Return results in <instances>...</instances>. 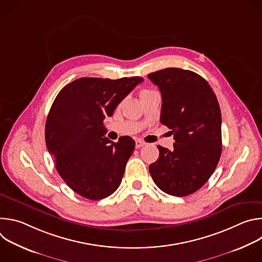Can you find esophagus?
I'll use <instances>...</instances> for the list:
<instances>
[{
	"instance_id": "esophagus-1",
	"label": "esophagus",
	"mask_w": 262,
	"mask_h": 262,
	"mask_svg": "<svg viewBox=\"0 0 262 262\" xmlns=\"http://www.w3.org/2000/svg\"><path fill=\"white\" fill-rule=\"evenodd\" d=\"M145 145V142H143V141H141V140H137L136 141V148H141V147H143Z\"/></svg>"
}]
</instances>
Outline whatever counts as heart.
I'll return each mask as SVG.
<instances>
[{
    "label": "heart",
    "instance_id": "b5f03b06",
    "mask_svg": "<svg viewBox=\"0 0 262 262\" xmlns=\"http://www.w3.org/2000/svg\"><path fill=\"white\" fill-rule=\"evenodd\" d=\"M150 92H152V91H150V90H147V89H145V90H142V91H141L140 95H141V97H142V96H144L145 94H148V93H150Z\"/></svg>",
    "mask_w": 262,
    "mask_h": 262
}]
</instances>
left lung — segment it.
I'll list each match as a JSON object with an SVG mask.
<instances>
[{"label": "left lung", "instance_id": "obj_1", "mask_svg": "<svg viewBox=\"0 0 262 262\" xmlns=\"http://www.w3.org/2000/svg\"><path fill=\"white\" fill-rule=\"evenodd\" d=\"M162 93L161 122L174 135V149L158 146L160 157L149 166L159 188L184 197L201 189L222 154V117L214 92L196 72L165 68L148 74Z\"/></svg>", "mask_w": 262, "mask_h": 262}]
</instances>
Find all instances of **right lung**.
Masks as SVG:
<instances>
[{
    "label": "right lung",
    "instance_id": "1",
    "mask_svg": "<svg viewBox=\"0 0 262 262\" xmlns=\"http://www.w3.org/2000/svg\"><path fill=\"white\" fill-rule=\"evenodd\" d=\"M143 78H81L55 98L46 123V143L56 168L69 188L89 200L113 194L121 183L135 141L117 143L104 137L103 120Z\"/></svg>",
    "mask_w": 262,
    "mask_h": 262
}]
</instances>
